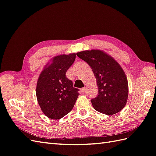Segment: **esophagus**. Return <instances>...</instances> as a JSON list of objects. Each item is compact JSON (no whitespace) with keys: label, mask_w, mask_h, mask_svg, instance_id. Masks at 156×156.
I'll list each match as a JSON object with an SVG mask.
<instances>
[{"label":"esophagus","mask_w":156,"mask_h":156,"mask_svg":"<svg viewBox=\"0 0 156 156\" xmlns=\"http://www.w3.org/2000/svg\"><path fill=\"white\" fill-rule=\"evenodd\" d=\"M81 91L83 93H86L87 92V87H83V88L81 89Z\"/></svg>","instance_id":"obj_1"}]
</instances>
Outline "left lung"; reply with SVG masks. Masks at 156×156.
<instances>
[{
  "mask_svg": "<svg viewBox=\"0 0 156 156\" xmlns=\"http://www.w3.org/2000/svg\"><path fill=\"white\" fill-rule=\"evenodd\" d=\"M77 55L89 64L96 78L98 94L90 100L94 108L107 115L122 111L128 100V84L120 64L99 49L82 51Z\"/></svg>",
  "mask_w": 156,
  "mask_h": 156,
  "instance_id": "8db88e82",
  "label": "left lung"
}]
</instances>
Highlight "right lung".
<instances>
[{
  "label": "right lung",
  "mask_w": 156,
  "mask_h": 156,
  "mask_svg": "<svg viewBox=\"0 0 156 156\" xmlns=\"http://www.w3.org/2000/svg\"><path fill=\"white\" fill-rule=\"evenodd\" d=\"M76 54L55 56L41 72L36 85V97L41 111L51 119L59 120L73 109L78 89L66 77Z\"/></svg>",
  "instance_id": "1"
}]
</instances>
